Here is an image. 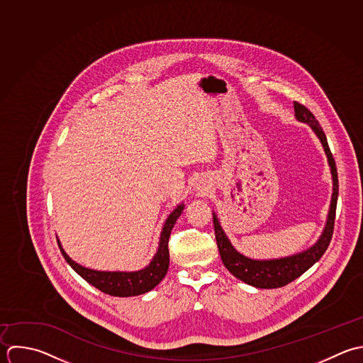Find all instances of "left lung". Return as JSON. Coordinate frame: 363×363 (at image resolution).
<instances>
[{
    "label": "left lung",
    "instance_id": "left-lung-1",
    "mask_svg": "<svg viewBox=\"0 0 363 363\" xmlns=\"http://www.w3.org/2000/svg\"><path fill=\"white\" fill-rule=\"evenodd\" d=\"M294 110L296 117L311 125V128L318 135L333 174L334 181V192H333V201L331 208L328 213V220L324 229V233L321 235L320 240L310 247L308 250L290 256L283 259H274V260H252L239 252L235 250V247L228 240L226 235L223 233L216 215L213 213V228H215V238L218 243V249L220 253V259L225 264V267L239 280L257 287V289H279L283 286H287L289 283L298 279L301 274H304L311 266H314L325 253V250L330 246V242L333 239L334 233V225H335V212H337V201H338V172L334 155L330 150L325 133L323 131L318 120L315 116L301 103L294 101Z\"/></svg>",
    "mask_w": 363,
    "mask_h": 363
}]
</instances>
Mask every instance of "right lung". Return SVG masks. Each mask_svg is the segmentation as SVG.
Listing matches in <instances>:
<instances>
[{
	"instance_id": "1",
	"label": "right lung",
	"mask_w": 363,
	"mask_h": 363,
	"mask_svg": "<svg viewBox=\"0 0 363 363\" xmlns=\"http://www.w3.org/2000/svg\"><path fill=\"white\" fill-rule=\"evenodd\" d=\"M184 211V205H179L167 219L160 239V247L157 255L154 256L152 262L143 270L133 272V273H124V272H96L86 267L79 266L74 263L62 249L60 243L59 249L65 257V260L69 263V266L89 284L94 286L97 290L114 296V297H131V296H140L144 293H148L155 286L160 284V281L165 277L169 266V250H168V242L171 230L177 222V219L181 216Z\"/></svg>"
}]
</instances>
